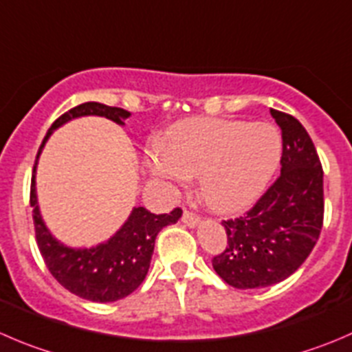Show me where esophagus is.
I'll return each instance as SVG.
<instances>
[{"instance_id": "obj_1", "label": "esophagus", "mask_w": 352, "mask_h": 352, "mask_svg": "<svg viewBox=\"0 0 352 352\" xmlns=\"http://www.w3.org/2000/svg\"><path fill=\"white\" fill-rule=\"evenodd\" d=\"M182 221L187 225V227H197V225L201 223V218L197 217L196 213H192V211L184 210V213H182Z\"/></svg>"}]
</instances>
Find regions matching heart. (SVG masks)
<instances>
[{"label": "heart", "instance_id": "1", "mask_svg": "<svg viewBox=\"0 0 352 352\" xmlns=\"http://www.w3.org/2000/svg\"><path fill=\"white\" fill-rule=\"evenodd\" d=\"M282 139L265 122L192 118L168 132L148 155L149 172L172 184L199 177L201 199L218 213L251 206L277 170Z\"/></svg>", "mask_w": 352, "mask_h": 352}]
</instances>
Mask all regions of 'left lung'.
Here are the masks:
<instances>
[{
  "mask_svg": "<svg viewBox=\"0 0 352 352\" xmlns=\"http://www.w3.org/2000/svg\"><path fill=\"white\" fill-rule=\"evenodd\" d=\"M270 113L282 131L280 177L244 217L223 220L228 244L211 261L235 289L268 287L291 277L322 232L323 170L315 144L292 115Z\"/></svg>",
  "mask_w": 352,
  "mask_h": 352,
  "instance_id": "left-lung-1",
  "label": "left lung"
}]
</instances>
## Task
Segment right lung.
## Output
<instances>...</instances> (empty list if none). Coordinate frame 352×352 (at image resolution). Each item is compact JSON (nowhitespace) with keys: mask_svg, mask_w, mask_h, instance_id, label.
<instances>
[{"mask_svg":"<svg viewBox=\"0 0 352 352\" xmlns=\"http://www.w3.org/2000/svg\"><path fill=\"white\" fill-rule=\"evenodd\" d=\"M87 115L104 117L108 120L117 122L118 125H124L125 118L131 117L127 110L89 101V103H82L72 108L60 118H56L37 151L32 170V182H30V206H32L37 248L51 275L67 291L78 298L94 302H113L127 298L142 284L149 270L156 235L166 225L177 223V220L182 217V210L175 208L170 213L155 214L142 206L134 208L131 217L113 237L89 249H74L56 241L44 225L39 206H37V160L53 131L74 118L87 117Z\"/></svg>","mask_w":352,"mask_h":352,"instance_id":"obj_1","label":"right lung"}]
</instances>
